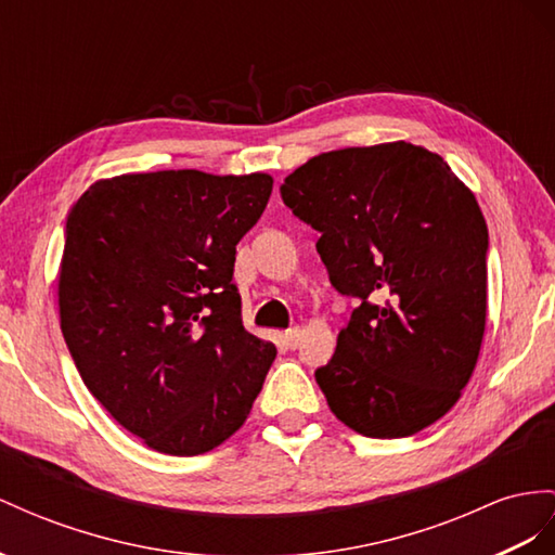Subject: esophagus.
<instances>
[{"label": "esophagus", "instance_id": "1", "mask_svg": "<svg viewBox=\"0 0 555 555\" xmlns=\"http://www.w3.org/2000/svg\"><path fill=\"white\" fill-rule=\"evenodd\" d=\"M300 339H302V328H300V325H295V328L286 331V345L291 349H295L297 345H300Z\"/></svg>", "mask_w": 555, "mask_h": 555}]
</instances>
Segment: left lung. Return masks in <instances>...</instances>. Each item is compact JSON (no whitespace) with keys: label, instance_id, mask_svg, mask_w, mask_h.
Listing matches in <instances>:
<instances>
[{"label":"left lung","instance_id":"1","mask_svg":"<svg viewBox=\"0 0 555 555\" xmlns=\"http://www.w3.org/2000/svg\"><path fill=\"white\" fill-rule=\"evenodd\" d=\"M281 196L321 232L333 286L359 300L314 373L367 438L413 436L460 401L488 317V224L450 166L405 140L323 152Z\"/></svg>","mask_w":555,"mask_h":555}]
</instances>
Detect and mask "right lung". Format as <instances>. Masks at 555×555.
<instances>
[{"label":"right lung","instance_id":"right-lung-1","mask_svg":"<svg viewBox=\"0 0 555 555\" xmlns=\"http://www.w3.org/2000/svg\"><path fill=\"white\" fill-rule=\"evenodd\" d=\"M272 176L156 170L98 180L65 224L61 331L83 385L147 448L194 457L241 429L272 343L241 323L236 244Z\"/></svg>","mask_w":555,"mask_h":555}]
</instances>
